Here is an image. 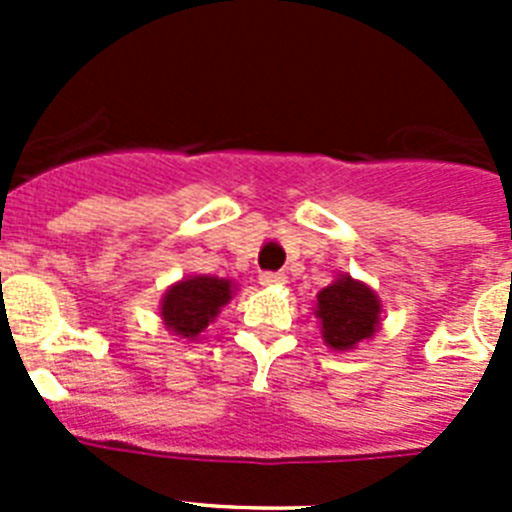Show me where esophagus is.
I'll use <instances>...</instances> for the list:
<instances>
[{"label":"esophagus","mask_w":512,"mask_h":512,"mask_svg":"<svg viewBox=\"0 0 512 512\" xmlns=\"http://www.w3.org/2000/svg\"><path fill=\"white\" fill-rule=\"evenodd\" d=\"M259 282L264 287H282V284H287V274H282V271H264Z\"/></svg>","instance_id":"obj_1"}]
</instances>
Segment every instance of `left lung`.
<instances>
[{"label":"left lung","mask_w":512,"mask_h":512,"mask_svg":"<svg viewBox=\"0 0 512 512\" xmlns=\"http://www.w3.org/2000/svg\"><path fill=\"white\" fill-rule=\"evenodd\" d=\"M315 318L330 351H351L359 343L374 338L379 330L382 300L366 282H359L351 274H338L318 292Z\"/></svg>","instance_id":"left-lung-1"}]
</instances>
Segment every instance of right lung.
<instances>
[{
	"label": "right lung",
	"instance_id": "add662e5",
	"mask_svg": "<svg viewBox=\"0 0 512 512\" xmlns=\"http://www.w3.org/2000/svg\"><path fill=\"white\" fill-rule=\"evenodd\" d=\"M233 292L235 284L230 279L207 274L182 277L164 292L158 315L171 336L192 343L205 333L207 325L215 323L220 310L233 300Z\"/></svg>",
	"mask_w": 512,
	"mask_h": 512
}]
</instances>
